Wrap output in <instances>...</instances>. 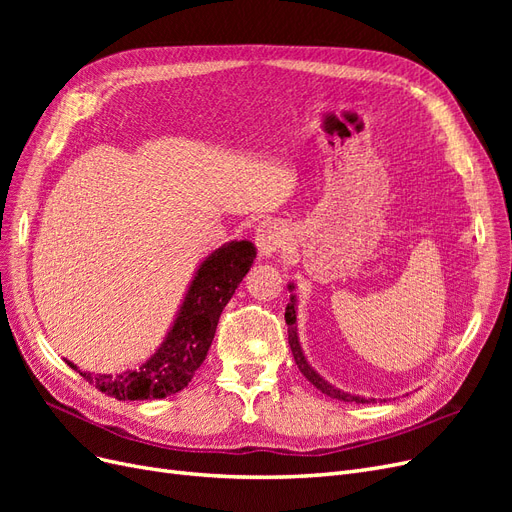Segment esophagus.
Returning a JSON list of instances; mask_svg holds the SVG:
<instances>
[{
	"mask_svg": "<svg viewBox=\"0 0 512 512\" xmlns=\"http://www.w3.org/2000/svg\"><path fill=\"white\" fill-rule=\"evenodd\" d=\"M286 239H288L286 228L275 220L260 222L256 228V245H258V252L262 256H273L280 252Z\"/></svg>",
	"mask_w": 512,
	"mask_h": 512,
	"instance_id": "esophagus-1",
	"label": "esophagus"
}]
</instances>
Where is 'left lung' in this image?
Returning <instances> with one entry per match:
<instances>
[{
	"label": "left lung",
	"instance_id": "obj_1",
	"mask_svg": "<svg viewBox=\"0 0 512 512\" xmlns=\"http://www.w3.org/2000/svg\"><path fill=\"white\" fill-rule=\"evenodd\" d=\"M294 286L290 284V290ZM286 324H288V344H290V350H292V356H294V363L299 365L301 374L312 382L318 391H322L324 395H329L333 399H339V401H356V404H369V401H376V399H365V397H359V395H350V393H344L335 389L333 384H329L327 380H324L320 374H316V371L312 369V365L307 363V359L303 356V350H301V344H299V335H297V297H290V303L286 307Z\"/></svg>",
	"mask_w": 512,
	"mask_h": 512
}]
</instances>
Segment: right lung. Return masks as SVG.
<instances>
[{
  "mask_svg": "<svg viewBox=\"0 0 512 512\" xmlns=\"http://www.w3.org/2000/svg\"><path fill=\"white\" fill-rule=\"evenodd\" d=\"M256 247L250 241H232L218 247L198 267L183 305L162 346L147 363L119 376L79 374L98 391L115 399H162L183 391L211 348L222 309L250 271ZM72 369L76 365L68 363Z\"/></svg>",
  "mask_w": 512,
  "mask_h": 512,
  "instance_id": "add662e5",
  "label": "right lung"
}]
</instances>
